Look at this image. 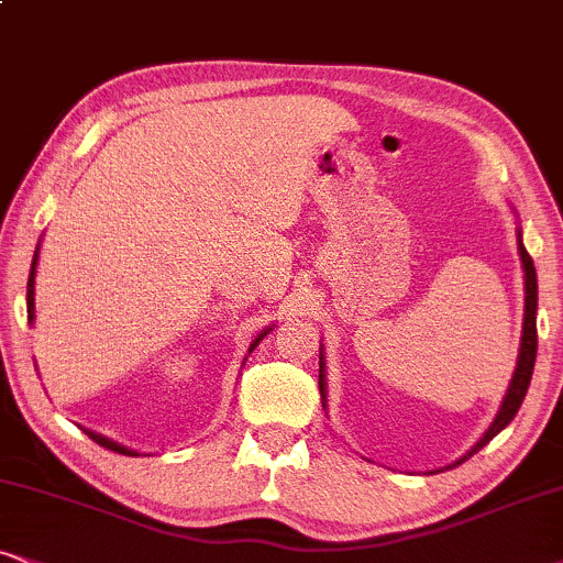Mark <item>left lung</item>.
I'll return each mask as SVG.
<instances>
[{
  "mask_svg": "<svg viewBox=\"0 0 563 563\" xmlns=\"http://www.w3.org/2000/svg\"><path fill=\"white\" fill-rule=\"evenodd\" d=\"M519 260H522V269H525V324H522V343H519V355H517V368L511 374L509 389L504 395L501 408L496 412V418L490 421L486 433L475 441V444L467 450L462 457L454 462H465L467 457H473L475 452H481L483 446L488 444L496 433L507 429L511 423V418L517 416L519 405H522L525 395H528L530 379H532V368H536V353H538V327H536V314H538V275H536V265H532V257L528 254V249L522 246V239H519ZM324 355L319 351V393L324 397ZM450 465V467H454Z\"/></svg>",
  "mask_w": 563,
  "mask_h": 563,
  "instance_id": "obj_1",
  "label": "left lung"
}]
</instances>
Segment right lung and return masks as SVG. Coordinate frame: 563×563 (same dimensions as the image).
Returning a JSON list of instances; mask_svg holds the SVG:
<instances>
[{
    "mask_svg": "<svg viewBox=\"0 0 563 563\" xmlns=\"http://www.w3.org/2000/svg\"><path fill=\"white\" fill-rule=\"evenodd\" d=\"M35 265H38V252L33 254L31 277H27V322H33V319H35ZM269 330H273V327H269ZM269 330L260 332L257 338H254V343L249 345V353H252L254 347L260 345V340H262V338H267V332H269ZM85 433H88V437H90L92 441H96V444L106 446V450H111V452H119V454H130V457H137V452H134V450H126V446L117 444V441H113V439H106L103 433H96V431H88V429H85Z\"/></svg>",
    "mask_w": 563,
    "mask_h": 563,
    "instance_id": "obj_1",
    "label": "right lung"
}]
</instances>
